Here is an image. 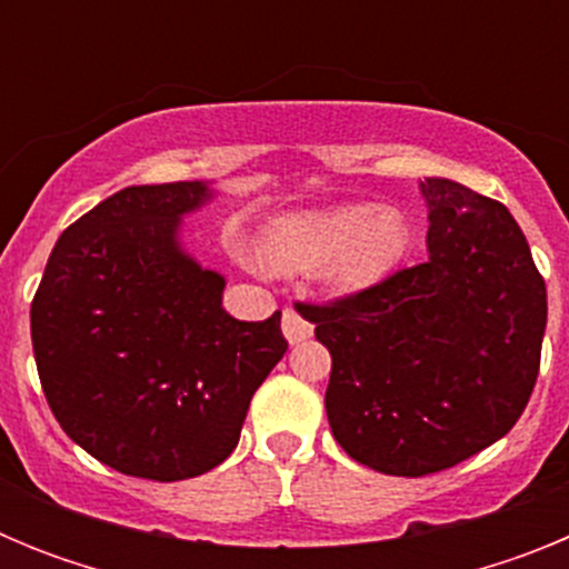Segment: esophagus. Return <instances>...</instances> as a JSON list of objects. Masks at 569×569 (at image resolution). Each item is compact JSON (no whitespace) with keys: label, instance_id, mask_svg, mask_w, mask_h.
<instances>
[{"label":"esophagus","instance_id":"obj_1","mask_svg":"<svg viewBox=\"0 0 569 569\" xmlns=\"http://www.w3.org/2000/svg\"><path fill=\"white\" fill-rule=\"evenodd\" d=\"M281 330H284V339H288L290 345H299V341H305L313 336L310 321L305 319L301 313H296L293 308H288L284 310V316H281Z\"/></svg>","mask_w":569,"mask_h":569}]
</instances>
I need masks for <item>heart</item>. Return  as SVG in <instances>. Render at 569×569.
I'll return each mask as SVG.
<instances>
[{
  "label": "heart",
  "instance_id": "obj_1",
  "mask_svg": "<svg viewBox=\"0 0 569 569\" xmlns=\"http://www.w3.org/2000/svg\"><path fill=\"white\" fill-rule=\"evenodd\" d=\"M413 250V224L399 208L373 202L290 210L264 228L261 259L279 273H313L330 293L370 290Z\"/></svg>",
  "mask_w": 569,
  "mask_h": 569
}]
</instances>
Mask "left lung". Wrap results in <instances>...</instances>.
Wrapping results in <instances>:
<instances>
[{
    "instance_id": "obj_1",
    "label": "left lung",
    "mask_w": 569,
    "mask_h": 569,
    "mask_svg": "<svg viewBox=\"0 0 569 569\" xmlns=\"http://www.w3.org/2000/svg\"><path fill=\"white\" fill-rule=\"evenodd\" d=\"M427 259L330 308L299 305L330 350V430L359 465L427 476L510 433L539 376L547 288L501 202L419 182Z\"/></svg>"
}]
</instances>
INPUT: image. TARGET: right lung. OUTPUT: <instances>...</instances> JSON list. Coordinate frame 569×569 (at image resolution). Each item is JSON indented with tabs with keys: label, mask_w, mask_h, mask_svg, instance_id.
<instances>
[{
	"label": "right lung",
	"mask_w": 569,
	"mask_h": 569,
	"mask_svg": "<svg viewBox=\"0 0 569 569\" xmlns=\"http://www.w3.org/2000/svg\"><path fill=\"white\" fill-rule=\"evenodd\" d=\"M213 182L133 184L59 236L30 339L64 433L124 476L182 481L239 445L259 385L288 350L281 313L239 321L224 279L184 248Z\"/></svg>",
	"instance_id": "right-lung-1"
}]
</instances>
